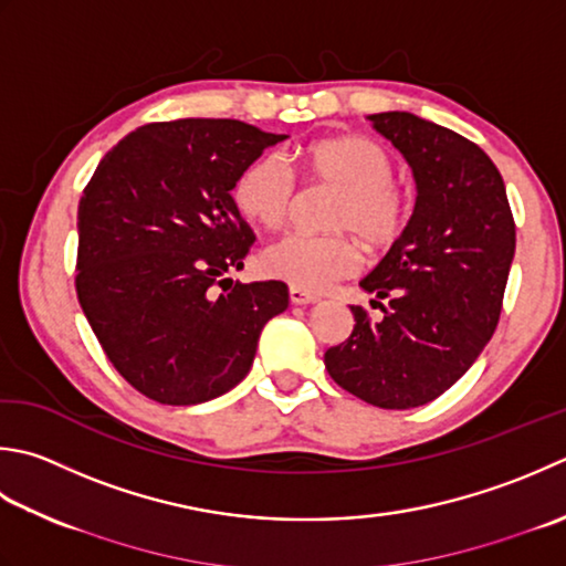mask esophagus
<instances>
[{
	"instance_id": "esophagus-1",
	"label": "esophagus",
	"mask_w": 566,
	"mask_h": 566,
	"mask_svg": "<svg viewBox=\"0 0 566 566\" xmlns=\"http://www.w3.org/2000/svg\"><path fill=\"white\" fill-rule=\"evenodd\" d=\"M290 298H292V304L302 306V304H316L318 302V294L306 292V290H298V286H292Z\"/></svg>"
}]
</instances>
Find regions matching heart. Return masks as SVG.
<instances>
[{"instance_id": "1", "label": "heart", "mask_w": 566, "mask_h": 566, "mask_svg": "<svg viewBox=\"0 0 566 566\" xmlns=\"http://www.w3.org/2000/svg\"><path fill=\"white\" fill-rule=\"evenodd\" d=\"M298 164L318 184L343 188L331 213V228L348 230L365 245L387 248L407 226V196L392 181L395 161L378 142L340 135L312 142ZM232 198L242 216L262 228H280L296 201V179L282 154L268 151L240 171ZM262 270L298 290L324 292L360 268V248L348 235L290 232L264 248Z\"/></svg>"}]
</instances>
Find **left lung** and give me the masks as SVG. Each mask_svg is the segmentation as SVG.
<instances>
[{"label":"left lung","instance_id":"left-lung-1","mask_svg":"<svg viewBox=\"0 0 566 566\" xmlns=\"http://www.w3.org/2000/svg\"><path fill=\"white\" fill-rule=\"evenodd\" d=\"M417 184L402 235L360 286L390 298L382 318L350 306L356 326L326 350L343 390L382 409L437 400L481 356L501 318L515 223L501 171L479 144L412 113L368 115Z\"/></svg>","mask_w":566,"mask_h":566}]
</instances>
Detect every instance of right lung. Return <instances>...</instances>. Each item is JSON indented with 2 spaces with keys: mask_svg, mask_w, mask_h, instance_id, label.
Masks as SVG:
<instances>
[{
  "mask_svg": "<svg viewBox=\"0 0 566 566\" xmlns=\"http://www.w3.org/2000/svg\"><path fill=\"white\" fill-rule=\"evenodd\" d=\"M240 119H176L129 132L77 206L75 292L109 363L161 405H201L252 368L284 282L240 284L254 235L230 191L284 142Z\"/></svg>",
  "mask_w": 566,
  "mask_h": 566,
  "instance_id": "right-lung-1",
  "label": "right lung"
}]
</instances>
